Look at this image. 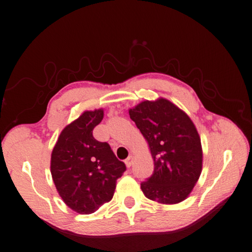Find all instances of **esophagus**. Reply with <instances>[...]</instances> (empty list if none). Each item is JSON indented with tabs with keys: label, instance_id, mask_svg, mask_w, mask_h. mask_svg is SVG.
<instances>
[{
	"label": "esophagus",
	"instance_id": "esophagus-1",
	"mask_svg": "<svg viewBox=\"0 0 252 252\" xmlns=\"http://www.w3.org/2000/svg\"><path fill=\"white\" fill-rule=\"evenodd\" d=\"M132 161H134V158H132V156H129L128 158L125 160V163L127 165V168H130L131 164H132Z\"/></svg>",
	"mask_w": 252,
	"mask_h": 252
}]
</instances>
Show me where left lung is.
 Returning a JSON list of instances; mask_svg holds the SVG:
<instances>
[{"label": "left lung", "instance_id": "1", "mask_svg": "<svg viewBox=\"0 0 252 252\" xmlns=\"http://www.w3.org/2000/svg\"><path fill=\"white\" fill-rule=\"evenodd\" d=\"M131 121L148 141L155 169L140 188L149 200L182 202L202 172L198 132L187 114L165 98L144 101L129 110Z\"/></svg>", "mask_w": 252, "mask_h": 252}]
</instances>
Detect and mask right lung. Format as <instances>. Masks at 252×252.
<instances>
[{
    "label": "right lung",
    "instance_id": "obj_1",
    "mask_svg": "<svg viewBox=\"0 0 252 252\" xmlns=\"http://www.w3.org/2000/svg\"><path fill=\"white\" fill-rule=\"evenodd\" d=\"M103 110L87 111L61 131L51 154L50 171L57 191L79 214H92L112 200L126 165L107 142L93 137Z\"/></svg>",
    "mask_w": 252,
    "mask_h": 252
}]
</instances>
